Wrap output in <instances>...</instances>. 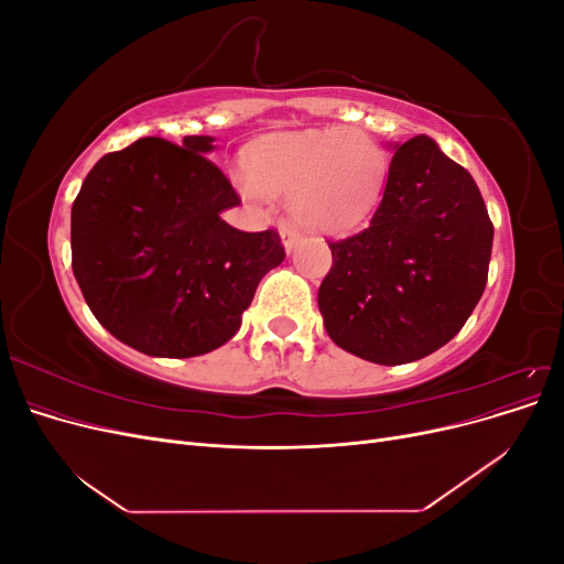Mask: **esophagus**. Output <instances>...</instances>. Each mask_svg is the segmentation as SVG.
Instances as JSON below:
<instances>
[{
	"instance_id": "34e87169",
	"label": "esophagus",
	"mask_w": 564,
	"mask_h": 564,
	"mask_svg": "<svg viewBox=\"0 0 564 564\" xmlns=\"http://www.w3.org/2000/svg\"><path fill=\"white\" fill-rule=\"evenodd\" d=\"M280 235H282V242H284V249H286V251L296 249V245H301V240H303V235H301L299 230H294L292 226H282V228H280Z\"/></svg>"
}]
</instances>
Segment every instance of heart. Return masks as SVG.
<instances>
[{
	"instance_id": "obj_1",
	"label": "heart",
	"mask_w": 564,
	"mask_h": 564,
	"mask_svg": "<svg viewBox=\"0 0 564 564\" xmlns=\"http://www.w3.org/2000/svg\"><path fill=\"white\" fill-rule=\"evenodd\" d=\"M383 148L360 129H308L253 141L242 174L253 193H292V214L315 232L360 226L386 181Z\"/></svg>"
}]
</instances>
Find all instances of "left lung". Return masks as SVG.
I'll use <instances>...</instances> for the list:
<instances>
[{"mask_svg":"<svg viewBox=\"0 0 564 564\" xmlns=\"http://www.w3.org/2000/svg\"><path fill=\"white\" fill-rule=\"evenodd\" d=\"M494 226L464 166L429 135L395 145L369 224L329 242L317 305L338 348L377 365L435 352L480 301Z\"/></svg>","mask_w":564,"mask_h":564,"instance_id":"8db88e82","label":"left lung"}]
</instances>
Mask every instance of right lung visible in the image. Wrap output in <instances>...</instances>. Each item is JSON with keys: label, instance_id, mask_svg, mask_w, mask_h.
I'll list each match as a JSON object with an SVG mask.
<instances>
[{"label": "right lung", "instance_id": "right-lung-1", "mask_svg": "<svg viewBox=\"0 0 564 564\" xmlns=\"http://www.w3.org/2000/svg\"><path fill=\"white\" fill-rule=\"evenodd\" d=\"M212 135H148L100 158L73 204V272L104 327L145 355L195 357L230 340L268 270L275 230L242 232L220 212L240 195L207 160Z\"/></svg>", "mask_w": 564, "mask_h": 564}]
</instances>
